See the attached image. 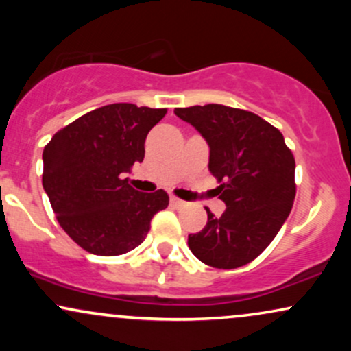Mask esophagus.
Here are the masks:
<instances>
[{"instance_id":"34e87169","label":"esophagus","mask_w":351,"mask_h":351,"mask_svg":"<svg viewBox=\"0 0 351 351\" xmlns=\"http://www.w3.org/2000/svg\"><path fill=\"white\" fill-rule=\"evenodd\" d=\"M170 203L173 204V206H176V208H184V206H188L186 201H183V199L176 198V196H171V198H170Z\"/></svg>"}]
</instances>
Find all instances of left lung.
Here are the masks:
<instances>
[{"instance_id": "8db88e82", "label": "left lung", "mask_w": 351, "mask_h": 351, "mask_svg": "<svg viewBox=\"0 0 351 351\" xmlns=\"http://www.w3.org/2000/svg\"><path fill=\"white\" fill-rule=\"evenodd\" d=\"M209 145V171L219 183L226 211L188 236L191 252L206 265L236 269L272 243L295 199V158L274 125L243 108L219 104L175 108Z\"/></svg>"}]
</instances>
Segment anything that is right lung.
<instances>
[{
    "label": "right lung",
    "mask_w": 351,
    "mask_h": 351,
    "mask_svg": "<svg viewBox=\"0 0 351 351\" xmlns=\"http://www.w3.org/2000/svg\"><path fill=\"white\" fill-rule=\"evenodd\" d=\"M167 108L110 104L60 128L44 147L43 186L60 228L95 256H120L143 243L167 191L140 193L125 173L143 162L145 138Z\"/></svg>",
    "instance_id": "add662e5"
}]
</instances>
